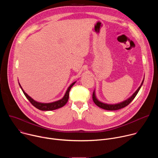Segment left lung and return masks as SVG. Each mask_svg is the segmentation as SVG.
I'll use <instances>...</instances> for the list:
<instances>
[{"mask_svg":"<svg viewBox=\"0 0 158 158\" xmlns=\"http://www.w3.org/2000/svg\"><path fill=\"white\" fill-rule=\"evenodd\" d=\"M144 81V80H143ZM143 81L142 82L141 85L139 87V88L137 89V91L135 92L133 95L129 98V99H127V100H126L124 102H122L121 103H119V104H104V103H102L100 101H99L96 96H95V93L94 91L93 92V101L99 107L102 108V109H106V110H118V109H122L126 106H127L128 104H129L131 101L135 98V97L136 96L137 94L138 93L139 89L141 87V85H143Z\"/></svg>","mask_w":158,"mask_h":158,"instance_id":"1","label":"left lung"}]
</instances>
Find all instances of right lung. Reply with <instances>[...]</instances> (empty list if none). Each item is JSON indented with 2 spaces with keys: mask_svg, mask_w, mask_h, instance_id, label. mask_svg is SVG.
Instances as JSON below:
<instances>
[{
  "mask_svg": "<svg viewBox=\"0 0 158 158\" xmlns=\"http://www.w3.org/2000/svg\"><path fill=\"white\" fill-rule=\"evenodd\" d=\"M76 83V82H73L72 84H71V85L69 87V88L67 89V91L64 95V96L63 97L62 99L56 101V102H53L51 103H40L39 102H37L35 101H34L32 98H31L30 96H29L23 90V89L22 88L21 85L19 84V85L22 89V91H23L25 96L27 98V99L30 101V102L37 109L41 110H55L57 109H59L60 107H63L67 102L68 101L69 99V91L71 89V87L73 86V85Z\"/></svg>",
  "mask_w": 158,
  "mask_h": 158,
  "instance_id": "add662e5",
  "label": "right lung"
}]
</instances>
